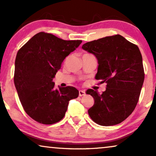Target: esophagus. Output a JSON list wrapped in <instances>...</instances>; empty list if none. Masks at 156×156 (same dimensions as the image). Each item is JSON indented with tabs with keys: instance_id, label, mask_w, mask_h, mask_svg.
Wrapping results in <instances>:
<instances>
[{
	"instance_id": "esophagus-1",
	"label": "esophagus",
	"mask_w": 156,
	"mask_h": 156,
	"mask_svg": "<svg viewBox=\"0 0 156 156\" xmlns=\"http://www.w3.org/2000/svg\"><path fill=\"white\" fill-rule=\"evenodd\" d=\"M85 95V91L84 90H80L79 91V96L80 97H82V96Z\"/></svg>"
}]
</instances>
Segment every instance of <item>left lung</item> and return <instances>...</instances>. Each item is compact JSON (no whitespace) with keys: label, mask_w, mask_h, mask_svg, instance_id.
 Wrapping results in <instances>:
<instances>
[{"label":"left lung","mask_w":156,"mask_h":156,"mask_svg":"<svg viewBox=\"0 0 156 156\" xmlns=\"http://www.w3.org/2000/svg\"><path fill=\"white\" fill-rule=\"evenodd\" d=\"M82 48L97 57L99 66L95 78L101 84L106 83L101 94L91 89L87 91L94 99L88 110L89 116L104 126L119 124L135 109L144 84L139 48L120 35L88 42Z\"/></svg>","instance_id":"left-lung-1"}]
</instances>
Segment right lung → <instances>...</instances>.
Returning a JSON list of instances; mask_svg holds the SVG:
<instances>
[{
    "instance_id": "obj_1",
    "label": "right lung",
    "mask_w": 156,
    "mask_h": 156,
    "mask_svg": "<svg viewBox=\"0 0 156 156\" xmlns=\"http://www.w3.org/2000/svg\"><path fill=\"white\" fill-rule=\"evenodd\" d=\"M82 42L40 32L17 53L15 86L25 112L38 123L53 124L62 120L69 101L78 97L76 88L55 89L52 80L65 57Z\"/></svg>"
}]
</instances>
